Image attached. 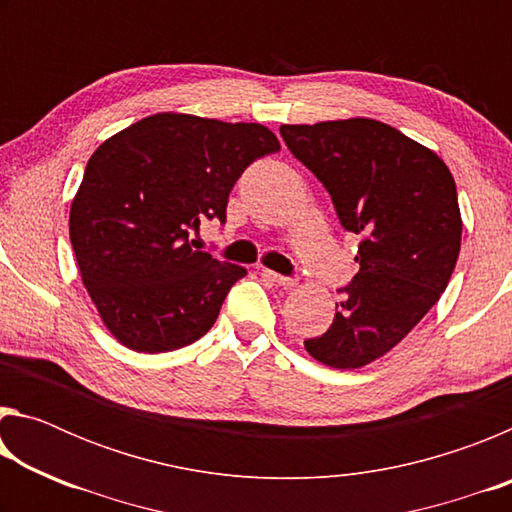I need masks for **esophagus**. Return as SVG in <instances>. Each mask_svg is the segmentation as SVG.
<instances>
[{"instance_id": "obj_1", "label": "esophagus", "mask_w": 512, "mask_h": 512, "mask_svg": "<svg viewBox=\"0 0 512 512\" xmlns=\"http://www.w3.org/2000/svg\"><path fill=\"white\" fill-rule=\"evenodd\" d=\"M262 277H266L268 282L280 284V287H293V284H296V280H293V277L280 275V273H275V271H268V268H262Z\"/></svg>"}]
</instances>
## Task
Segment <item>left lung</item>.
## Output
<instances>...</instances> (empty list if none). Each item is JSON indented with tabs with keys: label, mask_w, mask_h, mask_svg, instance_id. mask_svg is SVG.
I'll list each match as a JSON object with an SVG mask.
<instances>
[{
	"label": "left lung",
	"mask_w": 512,
	"mask_h": 512,
	"mask_svg": "<svg viewBox=\"0 0 512 512\" xmlns=\"http://www.w3.org/2000/svg\"><path fill=\"white\" fill-rule=\"evenodd\" d=\"M280 135L325 185L343 228L363 237L334 323L305 348L329 368H361L395 348L445 291L463 232L456 183L436 153L375 119L284 124Z\"/></svg>",
	"instance_id": "8db88e82"
}]
</instances>
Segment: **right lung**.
Wrapping results in <instances>:
<instances>
[{"label": "right lung", "instance_id": "obj_1", "mask_svg": "<svg viewBox=\"0 0 512 512\" xmlns=\"http://www.w3.org/2000/svg\"><path fill=\"white\" fill-rule=\"evenodd\" d=\"M280 151L262 124L178 112L135 121L88 160L69 212L81 280L110 334L171 352L207 334L244 266L196 250L203 219L225 221L248 164Z\"/></svg>", "mask_w": 512, "mask_h": 512}]
</instances>
